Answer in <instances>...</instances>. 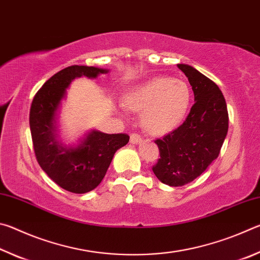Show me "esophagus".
Wrapping results in <instances>:
<instances>
[{
	"label": "esophagus",
	"instance_id": "obj_1",
	"mask_svg": "<svg viewBox=\"0 0 260 260\" xmlns=\"http://www.w3.org/2000/svg\"><path fill=\"white\" fill-rule=\"evenodd\" d=\"M129 141H131V143L138 144V143L141 142V141H142V138H141V136L138 133H132Z\"/></svg>",
	"mask_w": 260,
	"mask_h": 260
}]
</instances>
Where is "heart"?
<instances>
[{
  "label": "heart",
  "mask_w": 260,
  "mask_h": 260,
  "mask_svg": "<svg viewBox=\"0 0 260 260\" xmlns=\"http://www.w3.org/2000/svg\"><path fill=\"white\" fill-rule=\"evenodd\" d=\"M190 102L189 86L171 77L153 78L136 86L124 100L131 111L142 112V126L153 135H164L177 128L186 117Z\"/></svg>",
  "instance_id": "1"
}]
</instances>
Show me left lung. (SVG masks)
<instances>
[{
  "instance_id": "1",
  "label": "left lung",
  "mask_w": 260,
  "mask_h": 260,
  "mask_svg": "<svg viewBox=\"0 0 260 260\" xmlns=\"http://www.w3.org/2000/svg\"><path fill=\"white\" fill-rule=\"evenodd\" d=\"M192 88L195 103L181 126L157 139L159 158L152 171L172 187L191 182L217 159L228 132L225 98L215 83L187 64H178Z\"/></svg>"
}]
</instances>
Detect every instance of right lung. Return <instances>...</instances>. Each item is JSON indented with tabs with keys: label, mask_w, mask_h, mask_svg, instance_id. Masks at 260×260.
I'll list each match as a JSON object with an SVG mask.
<instances>
[{
	"label": "right lung",
	"mask_w": 260,
	"mask_h": 260,
	"mask_svg": "<svg viewBox=\"0 0 260 260\" xmlns=\"http://www.w3.org/2000/svg\"><path fill=\"white\" fill-rule=\"evenodd\" d=\"M108 70L72 65L54 74L35 94L29 111L34 153L41 169L60 188L85 193L102 181L114 153L126 146L129 136L90 131L77 147H65L57 140L56 114L61 100L76 78H96Z\"/></svg>",
	"instance_id": "add662e5"
}]
</instances>
